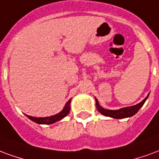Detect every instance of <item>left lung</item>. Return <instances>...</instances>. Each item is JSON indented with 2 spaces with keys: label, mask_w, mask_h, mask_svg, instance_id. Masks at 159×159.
<instances>
[{
  "label": "left lung",
  "mask_w": 159,
  "mask_h": 159,
  "mask_svg": "<svg viewBox=\"0 0 159 159\" xmlns=\"http://www.w3.org/2000/svg\"><path fill=\"white\" fill-rule=\"evenodd\" d=\"M148 96H149V95H148L147 97H146L141 102L136 104L135 106L123 107V108H120V109L118 110L105 109V108L102 107L99 105V102H98V101H97V98H95V100H96L97 109L102 114H103L105 116L111 117V118H113V119H125V118H129V117H131L133 116V115H135V113L138 112L139 109L141 108V107L143 106V104L145 103L146 100L148 98Z\"/></svg>",
  "instance_id": "8db88e82"
}]
</instances>
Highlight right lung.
<instances>
[{
  "label": "right lung",
  "mask_w": 159,
  "mask_h": 159,
  "mask_svg": "<svg viewBox=\"0 0 159 159\" xmlns=\"http://www.w3.org/2000/svg\"><path fill=\"white\" fill-rule=\"evenodd\" d=\"M70 102H71V99H69L68 101V102L66 103L65 107H63V109L59 113H57L55 115L50 117H44V118H36V117H32L30 115H26L30 119H31L32 121L40 125H51L53 123H56L63 119L64 117H66L70 111Z\"/></svg>",
  "instance_id": "obj_1"
}]
</instances>
